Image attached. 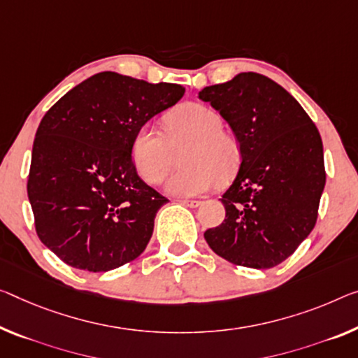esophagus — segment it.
Segmentation results:
<instances>
[{
  "instance_id": "obj_1",
  "label": "esophagus",
  "mask_w": 358,
  "mask_h": 358,
  "mask_svg": "<svg viewBox=\"0 0 358 358\" xmlns=\"http://www.w3.org/2000/svg\"><path fill=\"white\" fill-rule=\"evenodd\" d=\"M180 203H182V205H185V206H190V208H196V206H200L201 205V201H198V200H180Z\"/></svg>"
}]
</instances>
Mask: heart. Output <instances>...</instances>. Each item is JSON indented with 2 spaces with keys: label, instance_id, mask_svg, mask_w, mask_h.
Wrapping results in <instances>:
<instances>
[{
  "label": "heart",
  "instance_id": "heart-1",
  "mask_svg": "<svg viewBox=\"0 0 358 358\" xmlns=\"http://www.w3.org/2000/svg\"><path fill=\"white\" fill-rule=\"evenodd\" d=\"M222 128L221 113L195 102L176 107L164 117V134L148 124L141 126L131 144L137 174L147 184H160L184 150V168L169 178L168 192L201 195L214 182L225 184L238 169L241 148L238 139Z\"/></svg>",
  "mask_w": 358,
  "mask_h": 358
}]
</instances>
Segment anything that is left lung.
Listing matches in <instances>:
<instances>
[{
	"label": "left lung",
	"instance_id": "obj_1",
	"mask_svg": "<svg viewBox=\"0 0 358 358\" xmlns=\"http://www.w3.org/2000/svg\"><path fill=\"white\" fill-rule=\"evenodd\" d=\"M198 97L222 115L241 148L221 198L225 219L205 240L236 266H278L315 227L327 180L320 133L287 90L255 71L203 87Z\"/></svg>",
	"mask_w": 358,
	"mask_h": 358
}]
</instances>
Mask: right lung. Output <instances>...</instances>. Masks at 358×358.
Masks as SVG:
<instances>
[{
    "label": "right lung",
    "instance_id": "right-lung-1",
    "mask_svg": "<svg viewBox=\"0 0 358 358\" xmlns=\"http://www.w3.org/2000/svg\"><path fill=\"white\" fill-rule=\"evenodd\" d=\"M184 92L180 85L101 71L43 117L27 192L38 236L65 264L107 272L145 250L168 198L137 176L131 144Z\"/></svg>",
    "mask_w": 358,
    "mask_h": 358
}]
</instances>
